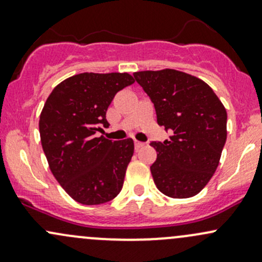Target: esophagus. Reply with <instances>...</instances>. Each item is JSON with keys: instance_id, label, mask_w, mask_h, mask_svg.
Returning a JSON list of instances; mask_svg holds the SVG:
<instances>
[{"instance_id": "34e87169", "label": "esophagus", "mask_w": 262, "mask_h": 262, "mask_svg": "<svg viewBox=\"0 0 262 262\" xmlns=\"http://www.w3.org/2000/svg\"><path fill=\"white\" fill-rule=\"evenodd\" d=\"M144 146V143L143 142H139V141H134V147H136V149L138 150V149H141L142 147Z\"/></svg>"}]
</instances>
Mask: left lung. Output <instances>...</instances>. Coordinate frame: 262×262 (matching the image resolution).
<instances>
[{"label": "left lung", "mask_w": 262, "mask_h": 262, "mask_svg": "<svg viewBox=\"0 0 262 262\" xmlns=\"http://www.w3.org/2000/svg\"><path fill=\"white\" fill-rule=\"evenodd\" d=\"M134 78L155 105L157 123L172 130L170 139L150 143L156 186L175 199L194 196L212 179L226 144L223 104L204 81L180 71H142Z\"/></svg>", "instance_id": "8db88e82"}]
</instances>
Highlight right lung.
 <instances>
[{"mask_svg": "<svg viewBox=\"0 0 262 262\" xmlns=\"http://www.w3.org/2000/svg\"><path fill=\"white\" fill-rule=\"evenodd\" d=\"M132 83L129 73H80L55 86L44 104L39 132L50 171L81 204L110 202L123 187L133 139L96 134L109 126L106 112L116 92Z\"/></svg>", "mask_w": 262, "mask_h": 262, "instance_id": "right-lung-1", "label": "right lung"}]
</instances>
